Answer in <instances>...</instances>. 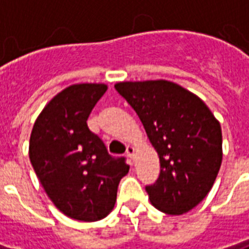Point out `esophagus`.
Returning a JSON list of instances; mask_svg holds the SVG:
<instances>
[{
  "label": "esophagus",
  "mask_w": 249,
  "mask_h": 249,
  "mask_svg": "<svg viewBox=\"0 0 249 249\" xmlns=\"http://www.w3.org/2000/svg\"><path fill=\"white\" fill-rule=\"evenodd\" d=\"M134 152H136V148L133 147V146H128L126 147V156L130 160H133V158H134Z\"/></svg>",
  "instance_id": "esophagus-1"
}]
</instances>
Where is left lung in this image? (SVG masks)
<instances>
[{
	"label": "left lung",
	"instance_id": "obj_1",
	"mask_svg": "<svg viewBox=\"0 0 249 249\" xmlns=\"http://www.w3.org/2000/svg\"><path fill=\"white\" fill-rule=\"evenodd\" d=\"M115 89L159 156V178L146 187L151 204L168 214L191 211L208 195L222 163L220 121L196 94L168 80L123 81Z\"/></svg>",
	"mask_w": 249,
	"mask_h": 249
}]
</instances>
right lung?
Returning <instances> with one entry per match:
<instances>
[{
	"label": "right lung",
	"mask_w": 249,
	"mask_h": 249,
	"mask_svg": "<svg viewBox=\"0 0 249 249\" xmlns=\"http://www.w3.org/2000/svg\"><path fill=\"white\" fill-rule=\"evenodd\" d=\"M106 90L91 83L63 89L41 111L29 140V160L46 195L66 216L85 222L109 214L129 172L124 158H111L86 124Z\"/></svg>",
	"instance_id": "add662e5"
}]
</instances>
